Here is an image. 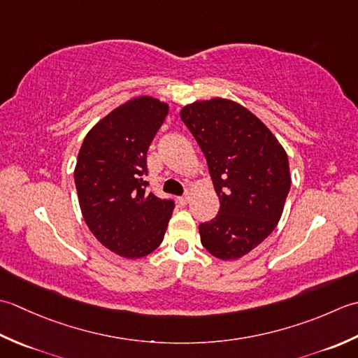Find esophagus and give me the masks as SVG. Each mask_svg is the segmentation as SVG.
Masks as SVG:
<instances>
[{
  "label": "esophagus",
  "mask_w": 358,
  "mask_h": 358,
  "mask_svg": "<svg viewBox=\"0 0 358 358\" xmlns=\"http://www.w3.org/2000/svg\"><path fill=\"white\" fill-rule=\"evenodd\" d=\"M189 199H192V196H189V193H187L184 196H180L178 201H179V203H182V206H187V203L189 202Z\"/></svg>",
  "instance_id": "1"
}]
</instances>
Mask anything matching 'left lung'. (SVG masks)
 Segmentation results:
<instances>
[{
    "label": "left lung",
    "mask_w": 358,
    "mask_h": 358,
    "mask_svg": "<svg viewBox=\"0 0 358 358\" xmlns=\"http://www.w3.org/2000/svg\"><path fill=\"white\" fill-rule=\"evenodd\" d=\"M207 159L220 213L199 225L213 257L238 259L275 230L290 189L282 145L257 115L236 101L215 97L180 109Z\"/></svg>",
    "instance_id": "obj_1"
}]
</instances>
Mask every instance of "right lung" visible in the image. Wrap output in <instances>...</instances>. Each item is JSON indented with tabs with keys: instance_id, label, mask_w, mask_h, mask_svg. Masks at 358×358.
Returning a JSON list of instances; mask_svg holds the SVG:
<instances>
[{
	"instance_id": "obj_1",
	"label": "right lung",
	"mask_w": 358,
	"mask_h": 358,
	"mask_svg": "<svg viewBox=\"0 0 358 358\" xmlns=\"http://www.w3.org/2000/svg\"><path fill=\"white\" fill-rule=\"evenodd\" d=\"M169 103L138 96L113 109L86 134L74 180L83 220L106 249L137 259L164 241L174 202L147 192V151Z\"/></svg>"
}]
</instances>
